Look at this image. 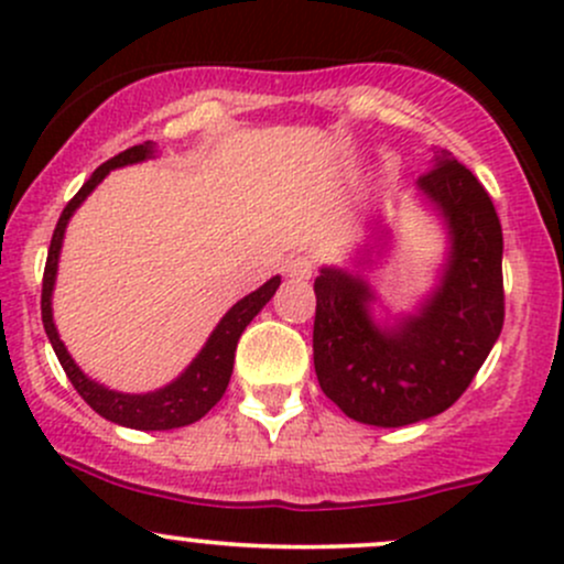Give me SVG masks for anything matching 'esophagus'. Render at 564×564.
<instances>
[{"instance_id":"esophagus-1","label":"esophagus","mask_w":564,"mask_h":564,"mask_svg":"<svg viewBox=\"0 0 564 564\" xmlns=\"http://www.w3.org/2000/svg\"><path fill=\"white\" fill-rule=\"evenodd\" d=\"M313 270H315V264L311 257H294L292 262L286 264V275L294 278V281H311Z\"/></svg>"}]
</instances>
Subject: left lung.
<instances>
[{
	"label": "left lung",
	"instance_id": "1",
	"mask_svg": "<svg viewBox=\"0 0 564 564\" xmlns=\"http://www.w3.org/2000/svg\"><path fill=\"white\" fill-rule=\"evenodd\" d=\"M417 192L442 216L449 251L436 286L412 313L375 318L372 270L391 232L372 219L356 270L315 278L313 364L321 391L356 423L401 429L460 399L503 329V230L479 178L447 150L433 152Z\"/></svg>",
	"mask_w": 564,
	"mask_h": 564
}]
</instances>
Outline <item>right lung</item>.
Here are the masks:
<instances>
[{
    "instance_id": "1",
    "label": "right lung",
    "mask_w": 564,
    "mask_h": 564,
    "mask_svg": "<svg viewBox=\"0 0 564 564\" xmlns=\"http://www.w3.org/2000/svg\"><path fill=\"white\" fill-rule=\"evenodd\" d=\"M158 147L152 141L131 147V150L120 152L117 158L107 160L104 165H98L93 171V176L83 184V189L66 203L64 214H61L58 225H55L51 251H47V264H45V278H42V324H45L47 339H51L55 356H58L61 367H64L66 377L72 380V386L77 388V393L96 410L101 417L111 420L117 425H126V429L135 431H171L182 429V425L197 423L216 401L221 399L230 386L232 364H235V348H238V339L243 334L246 326L251 324L253 315L262 311L264 305L272 300L275 289L281 286V275H272L264 286H259L257 292L246 294L243 300H238L230 311L225 313V318L216 324L212 337L206 339L200 352L192 358V364L184 369L176 380H171L169 386L158 388L150 393H122L111 391V388L101 386V382L90 380L83 369L74 364V358L66 350V345L61 343L58 329L53 324V289H55V275H58V257L61 246H64V232L69 219L85 203V197L90 195L98 184L107 178L109 171L122 169V165L144 163V160L154 158Z\"/></svg>"
}]
</instances>
